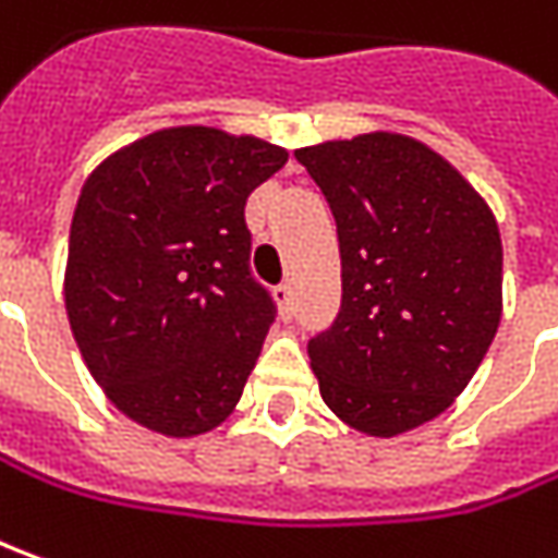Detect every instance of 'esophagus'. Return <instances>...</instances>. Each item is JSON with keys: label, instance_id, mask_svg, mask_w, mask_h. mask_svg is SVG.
I'll list each match as a JSON object with an SVG mask.
<instances>
[{"label": "esophagus", "instance_id": "obj_1", "mask_svg": "<svg viewBox=\"0 0 558 558\" xmlns=\"http://www.w3.org/2000/svg\"><path fill=\"white\" fill-rule=\"evenodd\" d=\"M275 299H278V305L283 308V315H290V308H293V287L290 283L275 287Z\"/></svg>", "mask_w": 558, "mask_h": 558}]
</instances>
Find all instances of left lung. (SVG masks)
<instances>
[{"label": "left lung", "instance_id": "1", "mask_svg": "<svg viewBox=\"0 0 558 558\" xmlns=\"http://www.w3.org/2000/svg\"><path fill=\"white\" fill-rule=\"evenodd\" d=\"M339 234L342 305L308 339L320 398L392 438L466 389L504 312L497 219L441 154L395 132L299 147Z\"/></svg>", "mask_w": 558, "mask_h": 558}]
</instances>
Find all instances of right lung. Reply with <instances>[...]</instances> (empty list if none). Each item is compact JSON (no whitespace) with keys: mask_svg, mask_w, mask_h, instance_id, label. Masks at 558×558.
<instances>
[{"mask_svg":"<svg viewBox=\"0 0 558 558\" xmlns=\"http://www.w3.org/2000/svg\"><path fill=\"white\" fill-rule=\"evenodd\" d=\"M283 163V147L253 135L175 125L86 179L64 305L88 374L129 420L191 438L241 401L275 320L250 275L243 206Z\"/></svg>","mask_w":558,"mask_h":558,"instance_id":"1","label":"right lung"}]
</instances>
